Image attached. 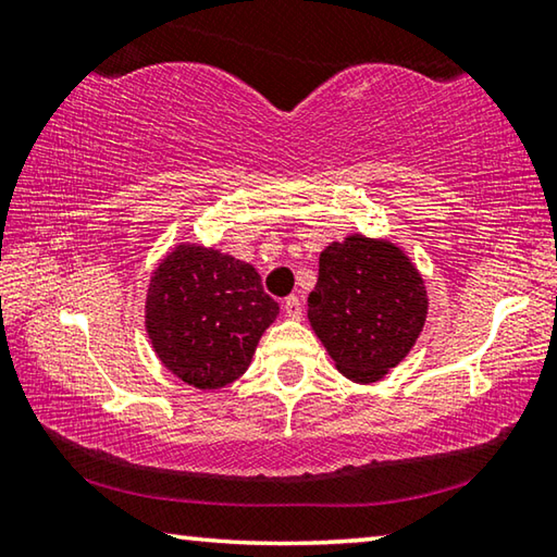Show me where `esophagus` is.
<instances>
[{"mask_svg":"<svg viewBox=\"0 0 557 557\" xmlns=\"http://www.w3.org/2000/svg\"><path fill=\"white\" fill-rule=\"evenodd\" d=\"M301 312H305V305H301V299L297 295H292L285 299V314L289 319H299Z\"/></svg>","mask_w":557,"mask_h":557,"instance_id":"34e87169","label":"esophagus"}]
</instances>
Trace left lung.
<instances>
[{
	"label": "left lung",
	"mask_w": 557,
	"mask_h": 557,
	"mask_svg": "<svg viewBox=\"0 0 557 557\" xmlns=\"http://www.w3.org/2000/svg\"><path fill=\"white\" fill-rule=\"evenodd\" d=\"M309 324L336 369L375 383L395 369L425 326L428 289L410 258L388 240L348 235L319 256Z\"/></svg>",
	"instance_id": "left-lung-1"
}]
</instances>
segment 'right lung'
<instances>
[{"label":"right lung","instance_id":"obj_1","mask_svg":"<svg viewBox=\"0 0 557 557\" xmlns=\"http://www.w3.org/2000/svg\"><path fill=\"white\" fill-rule=\"evenodd\" d=\"M280 314L258 270L201 245H176L152 272L145 326L169 371L201 391L240 379Z\"/></svg>","mask_w":557,"mask_h":557}]
</instances>
